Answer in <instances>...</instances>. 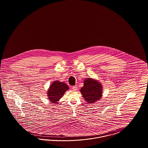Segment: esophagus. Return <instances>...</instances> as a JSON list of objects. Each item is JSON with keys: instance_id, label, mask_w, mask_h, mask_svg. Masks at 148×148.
I'll use <instances>...</instances> for the list:
<instances>
[{"instance_id": "esophagus-1", "label": "esophagus", "mask_w": 148, "mask_h": 148, "mask_svg": "<svg viewBox=\"0 0 148 148\" xmlns=\"http://www.w3.org/2000/svg\"><path fill=\"white\" fill-rule=\"evenodd\" d=\"M72 89H73V90H77V86H76V85L73 86L72 87Z\"/></svg>"}]
</instances>
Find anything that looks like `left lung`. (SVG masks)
Returning <instances> with one entry per match:
<instances>
[{"label":"left lung","instance_id":"1","mask_svg":"<svg viewBox=\"0 0 148 148\" xmlns=\"http://www.w3.org/2000/svg\"><path fill=\"white\" fill-rule=\"evenodd\" d=\"M80 92L86 102L95 103L102 96L101 85L92 79H86L84 80V86L81 88Z\"/></svg>","mask_w":148,"mask_h":148}]
</instances>
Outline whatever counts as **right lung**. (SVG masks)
<instances>
[{
	"instance_id": "add662e5",
	"label": "right lung",
	"mask_w": 148,
	"mask_h": 148,
	"mask_svg": "<svg viewBox=\"0 0 148 148\" xmlns=\"http://www.w3.org/2000/svg\"><path fill=\"white\" fill-rule=\"evenodd\" d=\"M69 89V86L65 83L55 81L50 85L48 92V98L51 102L56 103V102L63 96L64 94Z\"/></svg>"
}]
</instances>
